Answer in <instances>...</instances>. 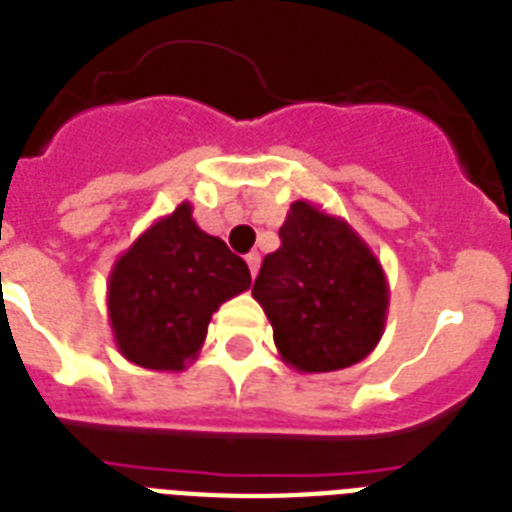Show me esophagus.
I'll use <instances>...</instances> for the list:
<instances>
[{"label": "esophagus", "instance_id": "esophagus-1", "mask_svg": "<svg viewBox=\"0 0 512 512\" xmlns=\"http://www.w3.org/2000/svg\"><path fill=\"white\" fill-rule=\"evenodd\" d=\"M247 265H249V273H252V276H257V270H260V255H257V252H249Z\"/></svg>", "mask_w": 512, "mask_h": 512}]
</instances>
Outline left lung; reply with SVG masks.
<instances>
[{
	"label": "left lung",
	"instance_id": "obj_1",
	"mask_svg": "<svg viewBox=\"0 0 512 512\" xmlns=\"http://www.w3.org/2000/svg\"><path fill=\"white\" fill-rule=\"evenodd\" d=\"M263 260L252 297L273 342L299 373L342 371L376 350L389 310L386 273L344 218L297 199Z\"/></svg>",
	"mask_w": 512,
	"mask_h": 512
}]
</instances>
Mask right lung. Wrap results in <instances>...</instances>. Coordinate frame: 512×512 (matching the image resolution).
I'll list each match as a JSON object with an SVG mask.
<instances>
[{"mask_svg": "<svg viewBox=\"0 0 512 512\" xmlns=\"http://www.w3.org/2000/svg\"><path fill=\"white\" fill-rule=\"evenodd\" d=\"M249 286L247 263L223 239L205 234L191 218L189 202H181L112 265V339L139 368L184 371L197 360L213 313Z\"/></svg>", "mask_w": 512, "mask_h": 512, "instance_id": "obj_1", "label": "right lung"}]
</instances>
